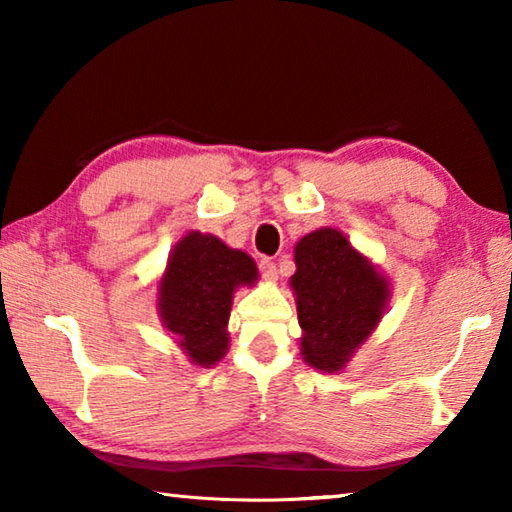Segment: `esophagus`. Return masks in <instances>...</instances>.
<instances>
[{"label":"esophagus","instance_id":"esophagus-1","mask_svg":"<svg viewBox=\"0 0 512 512\" xmlns=\"http://www.w3.org/2000/svg\"><path fill=\"white\" fill-rule=\"evenodd\" d=\"M259 271H262L264 280H275V277H277V266H275L273 259H268V257H264L262 262H259Z\"/></svg>","mask_w":512,"mask_h":512}]
</instances>
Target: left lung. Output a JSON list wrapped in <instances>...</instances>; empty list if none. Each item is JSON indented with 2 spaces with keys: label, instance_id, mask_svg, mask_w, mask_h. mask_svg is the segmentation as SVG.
Segmentation results:
<instances>
[{
  "label": "left lung",
  "instance_id": "8db88e82",
  "mask_svg": "<svg viewBox=\"0 0 512 512\" xmlns=\"http://www.w3.org/2000/svg\"><path fill=\"white\" fill-rule=\"evenodd\" d=\"M293 257L302 359L320 372H339L375 332L391 300V284L334 228L309 232Z\"/></svg>",
  "mask_w": 512,
  "mask_h": 512
}]
</instances>
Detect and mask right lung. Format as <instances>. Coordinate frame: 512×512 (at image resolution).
Instances as JSON below:
<instances>
[{"label": "right lung", "instance_id": "right-lung-1", "mask_svg": "<svg viewBox=\"0 0 512 512\" xmlns=\"http://www.w3.org/2000/svg\"><path fill=\"white\" fill-rule=\"evenodd\" d=\"M255 282L253 257L219 237L192 230L173 246L160 277L158 314L189 361L210 368L225 357L232 296Z\"/></svg>", "mask_w": 512, "mask_h": 512}]
</instances>
